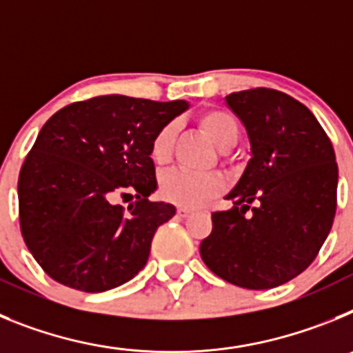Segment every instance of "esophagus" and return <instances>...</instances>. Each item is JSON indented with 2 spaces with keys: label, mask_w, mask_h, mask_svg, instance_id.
I'll use <instances>...</instances> for the list:
<instances>
[{
  "label": "esophagus",
  "mask_w": 353,
  "mask_h": 353,
  "mask_svg": "<svg viewBox=\"0 0 353 353\" xmlns=\"http://www.w3.org/2000/svg\"><path fill=\"white\" fill-rule=\"evenodd\" d=\"M191 214H192V210H189V208H183V207L176 208V215H179L180 219H185V217H189Z\"/></svg>",
  "instance_id": "1"
}]
</instances>
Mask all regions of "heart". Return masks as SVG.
<instances>
[{"instance_id":"obj_1","label":"heart","mask_w":353,"mask_h":353,"mask_svg":"<svg viewBox=\"0 0 353 353\" xmlns=\"http://www.w3.org/2000/svg\"><path fill=\"white\" fill-rule=\"evenodd\" d=\"M198 125L221 150L232 148L239 139V121L230 111L221 108L203 109L198 114ZM176 129L173 123L161 127L150 145V157L155 164H166L173 154V143ZM226 187V180L217 173L196 174L189 171L174 170L162 174L159 192L168 203L183 208H194L203 205L214 196L221 194Z\"/></svg>"}]
</instances>
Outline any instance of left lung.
<instances>
[{
    "mask_svg": "<svg viewBox=\"0 0 353 353\" xmlns=\"http://www.w3.org/2000/svg\"><path fill=\"white\" fill-rule=\"evenodd\" d=\"M226 104L248 130L251 159L226 196L233 208L212 214L199 252L224 281L276 288L313 263L334 223V148L314 114L286 93L251 88Z\"/></svg>",
    "mask_w": 353,
    "mask_h": 353,
    "instance_id": "obj_1",
    "label": "left lung"
}]
</instances>
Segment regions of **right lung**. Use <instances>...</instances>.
<instances>
[{"instance_id": "add662e5", "label": "right lung", "mask_w": 353, "mask_h": 353, "mask_svg": "<svg viewBox=\"0 0 353 353\" xmlns=\"http://www.w3.org/2000/svg\"><path fill=\"white\" fill-rule=\"evenodd\" d=\"M189 104L101 95L52 114L19 173V223L26 248L54 281L99 293L130 281L148 261L170 203L157 189L150 145ZM137 201L125 209L117 197Z\"/></svg>"}]
</instances>
